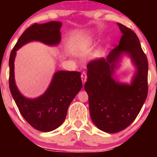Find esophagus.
<instances>
[{
    "instance_id": "1",
    "label": "esophagus",
    "mask_w": 157,
    "mask_h": 157,
    "mask_svg": "<svg viewBox=\"0 0 157 157\" xmlns=\"http://www.w3.org/2000/svg\"><path fill=\"white\" fill-rule=\"evenodd\" d=\"M81 80H82L83 83H84L86 81V80H87V75H86V74L85 72H83L82 74H81Z\"/></svg>"
}]
</instances>
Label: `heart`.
<instances>
[{
  "label": "heart",
  "instance_id": "heart-1",
  "mask_svg": "<svg viewBox=\"0 0 157 157\" xmlns=\"http://www.w3.org/2000/svg\"><path fill=\"white\" fill-rule=\"evenodd\" d=\"M90 45H91V44H90V41L89 40L85 39V38H82V39L76 40V41L73 44L72 48L73 50L76 51L86 50V49L89 47ZM98 53H99V51H97L96 52H95V55H97Z\"/></svg>",
  "mask_w": 157,
  "mask_h": 157
}]
</instances>
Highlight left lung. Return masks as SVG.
<instances>
[{
  "instance_id": "1",
  "label": "left lung",
  "mask_w": 157,
  "mask_h": 157,
  "mask_svg": "<svg viewBox=\"0 0 157 157\" xmlns=\"http://www.w3.org/2000/svg\"><path fill=\"white\" fill-rule=\"evenodd\" d=\"M122 36L119 44L106 59H95L87 64L84 89L89 95L90 116L103 132L117 133L125 129L140 112L148 94V60L136 34L118 23ZM126 52L137 66L132 84L122 85L112 78L117 59Z\"/></svg>"
}]
</instances>
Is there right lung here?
<instances>
[{
	"label": "right lung",
	"instance_id": "1",
	"mask_svg": "<svg viewBox=\"0 0 157 157\" xmlns=\"http://www.w3.org/2000/svg\"><path fill=\"white\" fill-rule=\"evenodd\" d=\"M61 25L59 21L31 25L20 36L10 55V93L25 121L34 128L44 132L56 129L65 120L68 106L82 88L81 73L66 71L55 73L50 86L44 95L29 99L21 95L15 83L14 59L16 51L32 40H38L51 46L59 44L61 38Z\"/></svg>",
	"mask_w": 157,
	"mask_h": 157
}]
</instances>
